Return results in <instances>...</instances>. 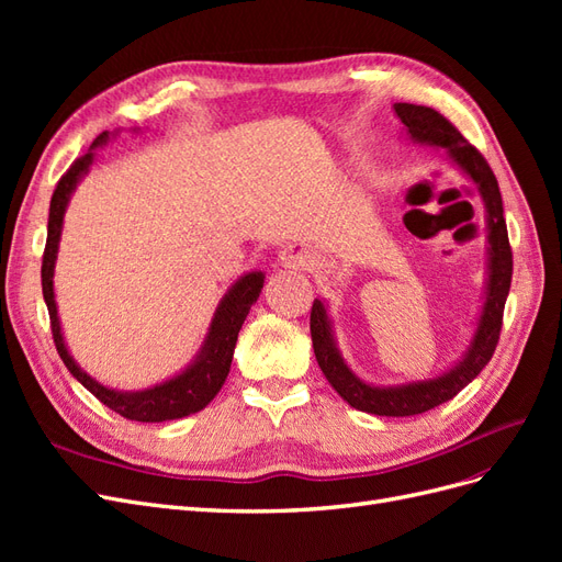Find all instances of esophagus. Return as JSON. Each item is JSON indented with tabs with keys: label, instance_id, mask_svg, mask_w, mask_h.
<instances>
[{
	"label": "esophagus",
	"instance_id": "1",
	"mask_svg": "<svg viewBox=\"0 0 562 562\" xmlns=\"http://www.w3.org/2000/svg\"><path fill=\"white\" fill-rule=\"evenodd\" d=\"M312 260H314V255H312V250L307 246L295 244V246H288V248L281 250V262L285 267L300 269V267H307Z\"/></svg>",
	"mask_w": 562,
	"mask_h": 562
}]
</instances>
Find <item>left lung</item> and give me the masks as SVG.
Returning a JSON list of instances; mask_svg holds the SVG:
<instances>
[{"label": "left lung", "mask_w": 562, "mask_h": 562, "mask_svg": "<svg viewBox=\"0 0 562 562\" xmlns=\"http://www.w3.org/2000/svg\"><path fill=\"white\" fill-rule=\"evenodd\" d=\"M401 122L405 124L411 138L417 143H429L436 147H443L448 157L462 168V171L479 184L483 194L485 209H487V229H490V279H487V295L485 307L481 314L479 330L473 335V342L464 361L452 368L446 375L427 382H413L403 386H370L361 382L353 372L345 366L342 356H339L333 335L330 323L326 316V307L321 300H314L312 316H310V330L318 368L323 375L333 384V389L342 396L356 411H363L370 415L382 417H411L431 411V407L454 398L475 375L492 359L497 349L499 333H502V318H504V304L508 288H512L514 274V252L508 244L506 220L502 194L495 173H492L485 157L475 149L462 133H459L448 119L436 112L434 108L411 105V103H396L394 105Z\"/></svg>", "instance_id": "8db88e82"}]
</instances>
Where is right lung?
<instances>
[{
	"label": "right lung",
	"instance_id": "obj_1",
	"mask_svg": "<svg viewBox=\"0 0 562 562\" xmlns=\"http://www.w3.org/2000/svg\"><path fill=\"white\" fill-rule=\"evenodd\" d=\"M105 140H108V131L98 135L87 155H81L79 159H75L70 168H67L65 176L56 184L54 196H50L48 234H46V248L42 258V293L48 307L50 333H54V342L65 368L70 370L100 403L108 405L110 411L135 422L180 419L203 411V407L215 398L217 391L223 389L229 375L236 337H239V330L250 312V304L260 297L265 277L262 271H250V274H246L244 279H239L232 285V291L223 297L220 307L215 310L211 330H209L206 342H203L199 359L187 368L182 375L168 380L155 389L135 391V394H124V391L108 389L103 384H98L93 378H89L87 372L72 361V356L67 353V347L63 342L60 321H58L56 300H54V265H56L67 199H70L79 178L89 171V166L93 161V149L98 145H103Z\"/></svg>",
	"mask_w": 562,
	"mask_h": 562
}]
</instances>
